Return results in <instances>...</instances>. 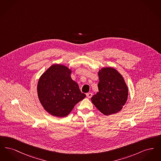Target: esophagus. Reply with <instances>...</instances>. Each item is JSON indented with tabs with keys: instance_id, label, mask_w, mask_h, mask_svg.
<instances>
[{
	"instance_id": "1",
	"label": "esophagus",
	"mask_w": 161,
	"mask_h": 161,
	"mask_svg": "<svg viewBox=\"0 0 161 161\" xmlns=\"http://www.w3.org/2000/svg\"><path fill=\"white\" fill-rule=\"evenodd\" d=\"M92 95H93V94H92V93H91V92L86 93V96H87V97L89 98H91L92 97Z\"/></svg>"
}]
</instances>
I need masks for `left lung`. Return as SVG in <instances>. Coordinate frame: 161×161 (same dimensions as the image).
<instances>
[{"instance_id": "8db88e82", "label": "left lung", "mask_w": 161, "mask_h": 161, "mask_svg": "<svg viewBox=\"0 0 161 161\" xmlns=\"http://www.w3.org/2000/svg\"><path fill=\"white\" fill-rule=\"evenodd\" d=\"M98 76L99 92L91 98L92 103L103 115L116 114L127 100V86L123 76L113 68H103Z\"/></svg>"}]
</instances>
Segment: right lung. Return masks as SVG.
Listing matches in <instances>:
<instances>
[{
  "label": "right lung",
  "instance_id": "obj_1",
  "mask_svg": "<svg viewBox=\"0 0 161 161\" xmlns=\"http://www.w3.org/2000/svg\"><path fill=\"white\" fill-rule=\"evenodd\" d=\"M71 72L68 67L55 64L39 78L38 99L46 112L53 116H68L77 103L86 97L71 78Z\"/></svg>",
  "mask_w": 161,
  "mask_h": 161
}]
</instances>
